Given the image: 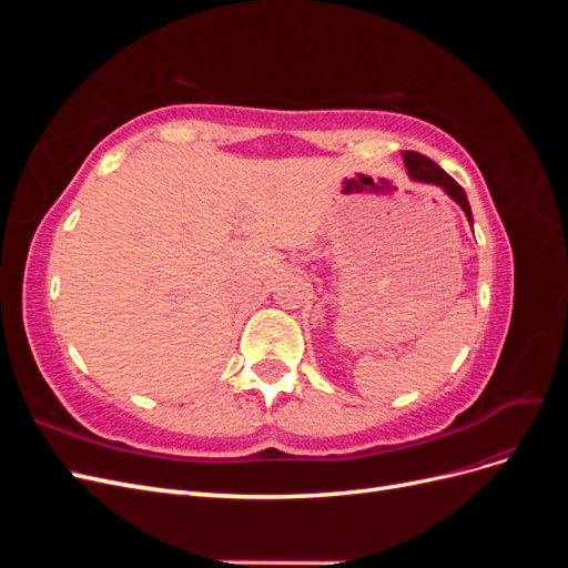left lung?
I'll use <instances>...</instances> for the list:
<instances>
[{
  "label": "left lung",
  "mask_w": 568,
  "mask_h": 568,
  "mask_svg": "<svg viewBox=\"0 0 568 568\" xmlns=\"http://www.w3.org/2000/svg\"><path fill=\"white\" fill-rule=\"evenodd\" d=\"M403 159H405V168H407V175L417 182H426V184H436L440 186L445 194H448L455 203H459V209L467 215V220L471 222V209H469V201L467 194H464V189L445 173L443 168H438L432 159L422 156L417 151H403Z\"/></svg>",
  "instance_id": "1"
}]
</instances>
